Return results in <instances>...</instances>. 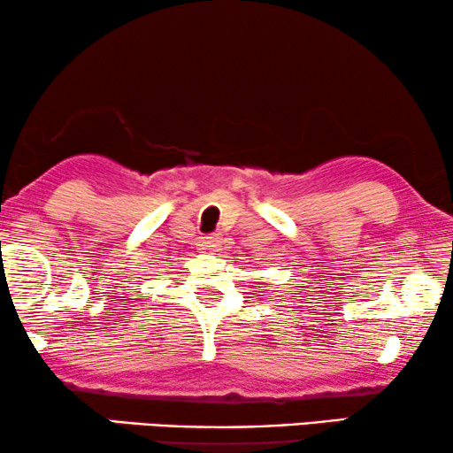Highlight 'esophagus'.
<instances>
[{
    "instance_id": "34e87169",
    "label": "esophagus",
    "mask_w": 453,
    "mask_h": 453,
    "mask_svg": "<svg viewBox=\"0 0 453 453\" xmlns=\"http://www.w3.org/2000/svg\"><path fill=\"white\" fill-rule=\"evenodd\" d=\"M220 243H222V239H220V234H210V237H203L202 239V250H206V251H216L220 247Z\"/></svg>"
}]
</instances>
